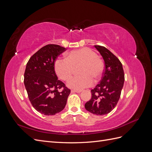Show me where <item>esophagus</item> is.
<instances>
[{"label":"esophagus","mask_w":152,"mask_h":152,"mask_svg":"<svg viewBox=\"0 0 152 152\" xmlns=\"http://www.w3.org/2000/svg\"><path fill=\"white\" fill-rule=\"evenodd\" d=\"M72 93H80L82 92V90H77V89H72L71 91Z\"/></svg>","instance_id":"34e87169"}]
</instances>
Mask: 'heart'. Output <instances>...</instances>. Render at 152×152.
I'll use <instances>...</instances> for the list:
<instances>
[{
    "label": "heart",
    "instance_id": "b5f03b06",
    "mask_svg": "<svg viewBox=\"0 0 152 152\" xmlns=\"http://www.w3.org/2000/svg\"><path fill=\"white\" fill-rule=\"evenodd\" d=\"M76 76L68 82V86L75 89L90 87L102 78L104 72V63L96 52L88 48L72 50L66 54V59L58 58L54 62V71L59 79L68 81L75 68H79Z\"/></svg>",
    "mask_w": 152,
    "mask_h": 152
}]
</instances>
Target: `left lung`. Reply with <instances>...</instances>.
I'll return each mask as SVG.
<instances>
[{
	"instance_id": "8db88e82",
	"label": "left lung",
	"mask_w": 152,
	"mask_h": 152,
	"mask_svg": "<svg viewBox=\"0 0 152 152\" xmlns=\"http://www.w3.org/2000/svg\"><path fill=\"white\" fill-rule=\"evenodd\" d=\"M94 47L104 59V69L100 82L91 90V99L85 108L92 113L103 115L116 107L124 86V73L121 62L110 50L101 45Z\"/></svg>"
}]
</instances>
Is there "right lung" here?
<instances>
[{
    "mask_svg": "<svg viewBox=\"0 0 152 152\" xmlns=\"http://www.w3.org/2000/svg\"><path fill=\"white\" fill-rule=\"evenodd\" d=\"M65 50L59 45L48 44L31 56L26 64L24 84L29 100L37 111L45 115L62 111L70 93V89L58 79L54 68L58 56Z\"/></svg>",
    "mask_w": 152,
    "mask_h": 152,
    "instance_id": "obj_1",
    "label": "right lung"
}]
</instances>
